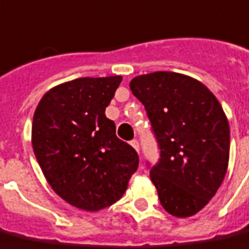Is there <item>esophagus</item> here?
<instances>
[{
  "mask_svg": "<svg viewBox=\"0 0 249 249\" xmlns=\"http://www.w3.org/2000/svg\"><path fill=\"white\" fill-rule=\"evenodd\" d=\"M130 145H132V146H133V148L136 149L137 152H140V143L137 140H132V141H130Z\"/></svg>",
  "mask_w": 249,
  "mask_h": 249,
  "instance_id": "34e87169",
  "label": "esophagus"
}]
</instances>
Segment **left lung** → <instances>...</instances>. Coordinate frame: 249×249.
<instances>
[{
  "label": "left lung",
  "mask_w": 249,
  "mask_h": 249,
  "mask_svg": "<svg viewBox=\"0 0 249 249\" xmlns=\"http://www.w3.org/2000/svg\"><path fill=\"white\" fill-rule=\"evenodd\" d=\"M145 107L160 146L150 169L162 207L177 218L199 213L222 185L230 160V125L203 83L157 71L129 83Z\"/></svg>",
  "instance_id": "8db88e82"
}]
</instances>
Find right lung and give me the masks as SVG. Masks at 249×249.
<instances>
[{"label":"right lung","instance_id":"1","mask_svg":"<svg viewBox=\"0 0 249 249\" xmlns=\"http://www.w3.org/2000/svg\"><path fill=\"white\" fill-rule=\"evenodd\" d=\"M121 76L79 78L51 88L33 117L31 142L53 190L71 206L99 211L123 196L139 154L116 136L106 108Z\"/></svg>","mask_w":249,"mask_h":249}]
</instances>
